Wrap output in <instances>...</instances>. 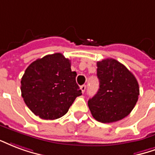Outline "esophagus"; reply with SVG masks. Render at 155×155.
<instances>
[{"mask_svg":"<svg viewBox=\"0 0 155 155\" xmlns=\"http://www.w3.org/2000/svg\"><path fill=\"white\" fill-rule=\"evenodd\" d=\"M86 87H86V85L81 86V87H80V89H81V91H82V93H84V91H85V90H86Z\"/></svg>","mask_w":155,"mask_h":155,"instance_id":"1","label":"esophagus"}]
</instances>
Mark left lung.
Segmentation results:
<instances>
[{"label": "left lung", "instance_id": "1", "mask_svg": "<svg viewBox=\"0 0 155 155\" xmlns=\"http://www.w3.org/2000/svg\"><path fill=\"white\" fill-rule=\"evenodd\" d=\"M100 87L88 100L95 120L111 123L122 120L131 112L140 95L139 84L133 73L113 58L97 63Z\"/></svg>", "mask_w": 155, "mask_h": 155}]
</instances>
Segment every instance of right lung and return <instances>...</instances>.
Instances as JSON below:
<instances>
[{
	"instance_id": "obj_1",
	"label": "right lung",
	"mask_w": 155,
	"mask_h": 155,
	"mask_svg": "<svg viewBox=\"0 0 155 155\" xmlns=\"http://www.w3.org/2000/svg\"><path fill=\"white\" fill-rule=\"evenodd\" d=\"M71 62L60 53L34 61L21 78V96L33 113L44 120L60 118L82 95Z\"/></svg>"
}]
</instances>
